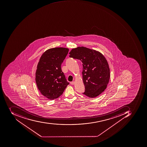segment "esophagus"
<instances>
[{"label": "esophagus", "instance_id": "obj_1", "mask_svg": "<svg viewBox=\"0 0 147 147\" xmlns=\"http://www.w3.org/2000/svg\"><path fill=\"white\" fill-rule=\"evenodd\" d=\"M70 83L71 85H74V84H75V82H74V81L71 82H70Z\"/></svg>", "mask_w": 147, "mask_h": 147}]
</instances>
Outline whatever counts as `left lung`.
Wrapping results in <instances>:
<instances>
[{
	"label": "left lung",
	"mask_w": 147,
	"mask_h": 147,
	"mask_svg": "<svg viewBox=\"0 0 147 147\" xmlns=\"http://www.w3.org/2000/svg\"><path fill=\"white\" fill-rule=\"evenodd\" d=\"M69 57L82 63V79L85 90L89 98L100 95L107 88L110 78V69L105 57L96 50L84 47L73 49Z\"/></svg>",
	"instance_id": "8db88e82"
}]
</instances>
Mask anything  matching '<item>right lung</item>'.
Listing matches in <instances>:
<instances>
[{
	"label": "right lung",
	"instance_id": "right-lung-1",
	"mask_svg": "<svg viewBox=\"0 0 147 147\" xmlns=\"http://www.w3.org/2000/svg\"><path fill=\"white\" fill-rule=\"evenodd\" d=\"M69 51L68 48H52L44 52L39 60L36 82L42 95L50 100L60 97L69 84L61 69Z\"/></svg>",
	"mask_w": 147,
	"mask_h": 147
}]
</instances>
